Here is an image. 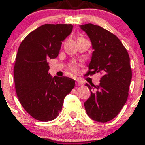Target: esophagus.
<instances>
[{
    "label": "esophagus",
    "mask_w": 145,
    "mask_h": 145,
    "mask_svg": "<svg viewBox=\"0 0 145 145\" xmlns=\"http://www.w3.org/2000/svg\"><path fill=\"white\" fill-rule=\"evenodd\" d=\"M76 84H77V85H79V86L82 85L83 82H82V81H80V80H77V82H76Z\"/></svg>",
    "instance_id": "obj_1"
}]
</instances>
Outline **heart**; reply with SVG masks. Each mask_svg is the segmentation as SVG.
Here are the masks:
<instances>
[{
  "instance_id": "b5f03b06",
  "label": "heart",
  "mask_w": 145,
  "mask_h": 145,
  "mask_svg": "<svg viewBox=\"0 0 145 145\" xmlns=\"http://www.w3.org/2000/svg\"><path fill=\"white\" fill-rule=\"evenodd\" d=\"M71 67V69H72V70H74V71L76 70V66L75 65H72Z\"/></svg>"
}]
</instances>
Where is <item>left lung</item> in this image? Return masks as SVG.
<instances>
[{
  "mask_svg": "<svg viewBox=\"0 0 145 145\" xmlns=\"http://www.w3.org/2000/svg\"><path fill=\"white\" fill-rule=\"evenodd\" d=\"M92 45L87 75H102L99 85H89L91 96L84 103L86 114L97 122L106 123L119 114L125 104L131 80L129 56L117 37L97 25L80 26Z\"/></svg>",
  "mask_w": 145,
  "mask_h": 145,
  "instance_id": "8db88e82",
  "label": "left lung"
}]
</instances>
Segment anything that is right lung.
Listing matches in <instances>:
<instances>
[{"label": "right lung", "mask_w": 145, "mask_h": 145, "mask_svg": "<svg viewBox=\"0 0 145 145\" xmlns=\"http://www.w3.org/2000/svg\"><path fill=\"white\" fill-rule=\"evenodd\" d=\"M72 24H46L30 33L18 48L14 66L17 96L22 107L37 120L50 121L59 115L64 98L75 86L67 77L48 73V61L59 55Z\"/></svg>", "instance_id": "add662e5"}]
</instances>
